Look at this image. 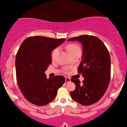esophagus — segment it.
Masks as SVG:
<instances>
[{
	"label": "esophagus",
	"instance_id": "esophagus-1",
	"mask_svg": "<svg viewBox=\"0 0 127 127\" xmlns=\"http://www.w3.org/2000/svg\"><path fill=\"white\" fill-rule=\"evenodd\" d=\"M70 81V78L69 77H65V83H67Z\"/></svg>",
	"mask_w": 127,
	"mask_h": 127
}]
</instances>
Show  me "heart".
<instances>
[{"instance_id": "1", "label": "heart", "mask_w": 127, "mask_h": 127, "mask_svg": "<svg viewBox=\"0 0 127 127\" xmlns=\"http://www.w3.org/2000/svg\"><path fill=\"white\" fill-rule=\"evenodd\" d=\"M66 50L67 52H68V53L70 55L76 53H81V48L78 44H75V43H70V44H67L66 46ZM59 48H56L55 49H54L52 52V60H55L56 57H57L59 54Z\"/></svg>"}]
</instances>
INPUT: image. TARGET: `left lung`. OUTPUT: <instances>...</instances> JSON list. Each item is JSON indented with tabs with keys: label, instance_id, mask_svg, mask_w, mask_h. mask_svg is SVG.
I'll return each mask as SVG.
<instances>
[{
	"label": "left lung",
	"instance_id": "obj_1",
	"mask_svg": "<svg viewBox=\"0 0 127 127\" xmlns=\"http://www.w3.org/2000/svg\"><path fill=\"white\" fill-rule=\"evenodd\" d=\"M68 40H77L83 47L82 60L77 70L84 80L81 83L79 79H71L75 89L70 92V95L81 105H91L101 98L110 83V53L104 43L96 36L81 35Z\"/></svg>",
	"mask_w": 127,
	"mask_h": 127
}]
</instances>
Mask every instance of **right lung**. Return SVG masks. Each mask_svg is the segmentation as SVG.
Segmentation results:
<instances>
[{"label": "right lung", "instance_id": "right-lung-1", "mask_svg": "<svg viewBox=\"0 0 127 127\" xmlns=\"http://www.w3.org/2000/svg\"><path fill=\"white\" fill-rule=\"evenodd\" d=\"M65 40L31 36L19 47L15 60L17 82L24 97L32 104L38 106L49 104L65 83L64 76L47 79L44 73L52 63V51Z\"/></svg>", "mask_w": 127, "mask_h": 127}]
</instances>
